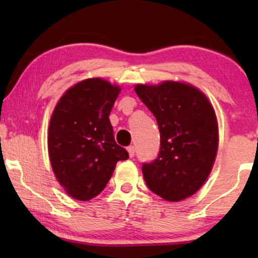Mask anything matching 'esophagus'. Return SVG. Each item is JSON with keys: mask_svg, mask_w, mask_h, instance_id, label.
Wrapping results in <instances>:
<instances>
[{"mask_svg": "<svg viewBox=\"0 0 258 258\" xmlns=\"http://www.w3.org/2000/svg\"><path fill=\"white\" fill-rule=\"evenodd\" d=\"M126 149H128V153H129V156H130V157L135 156V151H136V148H135V147H134V146H129L128 148H126Z\"/></svg>", "mask_w": 258, "mask_h": 258, "instance_id": "1", "label": "esophagus"}]
</instances>
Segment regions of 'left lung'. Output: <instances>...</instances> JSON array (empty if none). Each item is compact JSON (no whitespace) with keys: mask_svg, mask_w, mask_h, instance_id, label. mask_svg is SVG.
I'll list each match as a JSON object with an SVG mask.
<instances>
[{"mask_svg":"<svg viewBox=\"0 0 258 258\" xmlns=\"http://www.w3.org/2000/svg\"><path fill=\"white\" fill-rule=\"evenodd\" d=\"M136 94L156 118L160 151L142 164L148 188L165 201L191 196L209 176L218 147V126L206 95L189 84H137Z\"/></svg>","mask_w":258,"mask_h":258,"instance_id":"1","label":"left lung"}]
</instances>
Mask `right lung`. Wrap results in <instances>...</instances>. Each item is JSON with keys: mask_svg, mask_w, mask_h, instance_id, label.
Instances as JSON below:
<instances>
[{"mask_svg": "<svg viewBox=\"0 0 258 258\" xmlns=\"http://www.w3.org/2000/svg\"><path fill=\"white\" fill-rule=\"evenodd\" d=\"M119 90L102 79L84 80L63 95L52 112L49 157L56 178L73 199L97 196L116 163L129 158L116 143L109 119Z\"/></svg>", "mask_w": 258, "mask_h": 258, "instance_id": "obj_1", "label": "right lung"}]
</instances>
